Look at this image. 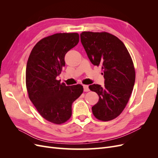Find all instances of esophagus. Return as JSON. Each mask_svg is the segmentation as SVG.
Instances as JSON below:
<instances>
[{"instance_id": "esophagus-1", "label": "esophagus", "mask_w": 158, "mask_h": 158, "mask_svg": "<svg viewBox=\"0 0 158 158\" xmlns=\"http://www.w3.org/2000/svg\"><path fill=\"white\" fill-rule=\"evenodd\" d=\"M83 87H84V92H88L89 90V86L88 85H83Z\"/></svg>"}]
</instances>
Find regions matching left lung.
I'll use <instances>...</instances> for the list:
<instances>
[{"label":"left lung","instance_id":"1","mask_svg":"<svg viewBox=\"0 0 158 158\" xmlns=\"http://www.w3.org/2000/svg\"><path fill=\"white\" fill-rule=\"evenodd\" d=\"M80 40L91 63L103 70V86L95 84L89 86L99 98L92 107L93 114L99 120L111 121L122 113L132 92L135 82L132 60L123 43L111 33L84 31Z\"/></svg>","mask_w":158,"mask_h":158}]
</instances>
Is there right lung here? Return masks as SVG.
I'll use <instances>...</instances> for the list:
<instances>
[{
    "label": "right lung",
    "mask_w": 158,
    "mask_h": 158,
    "mask_svg": "<svg viewBox=\"0 0 158 158\" xmlns=\"http://www.w3.org/2000/svg\"><path fill=\"white\" fill-rule=\"evenodd\" d=\"M79 42L77 33H55L41 40L27 63L26 88L30 99L41 117L55 124L72 115V105L83 92L80 84L66 85L57 80L65 66L64 56Z\"/></svg>",
    "instance_id": "1"
}]
</instances>
